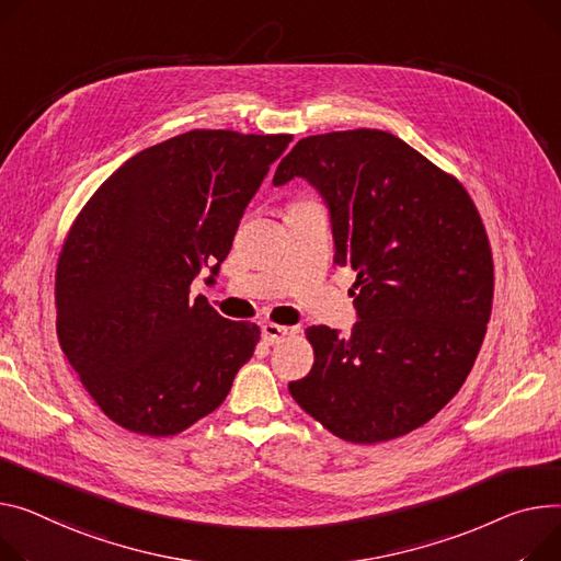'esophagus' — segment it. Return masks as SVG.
Segmentation results:
<instances>
[{"instance_id":"34e87169","label":"esophagus","mask_w":561,"mask_h":561,"mask_svg":"<svg viewBox=\"0 0 561 561\" xmlns=\"http://www.w3.org/2000/svg\"><path fill=\"white\" fill-rule=\"evenodd\" d=\"M286 335H288V327H282V324H275V322L261 324V339H264L266 345H275V343L284 341Z\"/></svg>"}]
</instances>
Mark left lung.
<instances>
[{"label": "left lung", "instance_id": "left-lung-1", "mask_svg": "<svg viewBox=\"0 0 561 561\" xmlns=\"http://www.w3.org/2000/svg\"><path fill=\"white\" fill-rule=\"evenodd\" d=\"M322 196L335 264L356 273L352 333L309 327L293 399L327 431L375 444L420 428L462 388L488 331L494 264L465 186L383 130L305 137L273 184Z\"/></svg>", "mask_w": 561, "mask_h": 561}]
</instances>
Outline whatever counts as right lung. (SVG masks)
<instances>
[{
	"instance_id": "right-lung-1",
	"label": "right lung",
	"mask_w": 561,
	"mask_h": 561,
	"mask_svg": "<svg viewBox=\"0 0 561 561\" xmlns=\"http://www.w3.org/2000/svg\"><path fill=\"white\" fill-rule=\"evenodd\" d=\"M290 135L190 130L126 160L88 201L56 271V329L103 413L175 435L226 401L259 327L190 286L218 275L239 220Z\"/></svg>"
}]
</instances>
